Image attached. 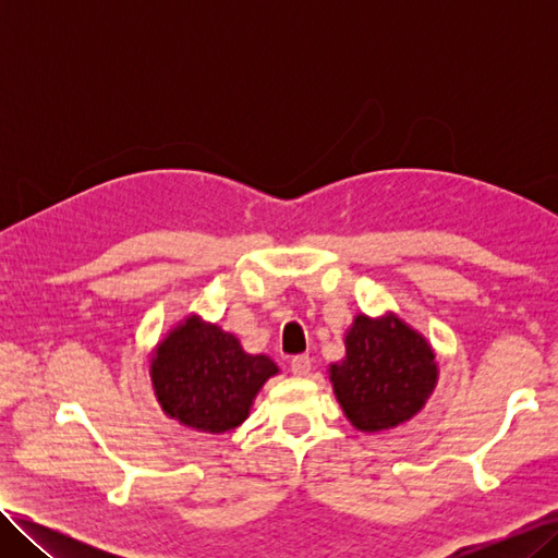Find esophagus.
<instances>
[{"label":"esophagus","instance_id":"esophagus-1","mask_svg":"<svg viewBox=\"0 0 558 558\" xmlns=\"http://www.w3.org/2000/svg\"><path fill=\"white\" fill-rule=\"evenodd\" d=\"M312 369V361L307 353H300V356H293L291 359V373L298 375V377H305Z\"/></svg>","mask_w":558,"mask_h":558}]
</instances>
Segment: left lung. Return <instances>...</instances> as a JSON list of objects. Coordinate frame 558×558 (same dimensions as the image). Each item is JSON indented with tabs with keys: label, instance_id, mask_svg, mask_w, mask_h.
Returning <instances> with one entry per match:
<instances>
[{
	"label": "left lung",
	"instance_id": "1",
	"mask_svg": "<svg viewBox=\"0 0 558 558\" xmlns=\"http://www.w3.org/2000/svg\"><path fill=\"white\" fill-rule=\"evenodd\" d=\"M347 356L330 381L347 418L359 430H386L412 418L433 393L435 353L402 320L356 316L347 332Z\"/></svg>",
	"mask_w": 558,
	"mask_h": 558
}]
</instances>
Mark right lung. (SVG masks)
I'll return each instance as SVG.
<instances>
[{"instance_id": "obj_1", "label": "right lung", "mask_w": 558, "mask_h": 558, "mask_svg": "<svg viewBox=\"0 0 558 558\" xmlns=\"http://www.w3.org/2000/svg\"><path fill=\"white\" fill-rule=\"evenodd\" d=\"M277 375L267 356H248L238 337L189 318L158 347L150 377L162 410L195 430L223 433L248 416L258 388Z\"/></svg>"}]
</instances>
